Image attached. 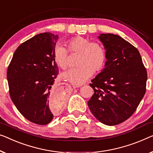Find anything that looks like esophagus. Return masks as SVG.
Here are the masks:
<instances>
[{
	"instance_id": "obj_1",
	"label": "esophagus",
	"mask_w": 153,
	"mask_h": 153,
	"mask_svg": "<svg viewBox=\"0 0 153 153\" xmlns=\"http://www.w3.org/2000/svg\"><path fill=\"white\" fill-rule=\"evenodd\" d=\"M74 88H76V87H74Z\"/></svg>"
}]
</instances>
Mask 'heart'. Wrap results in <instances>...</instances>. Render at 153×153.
<instances>
[{
  "label": "heart",
  "instance_id": "b5f03b06",
  "mask_svg": "<svg viewBox=\"0 0 153 153\" xmlns=\"http://www.w3.org/2000/svg\"><path fill=\"white\" fill-rule=\"evenodd\" d=\"M68 49L71 53L79 54L76 65L78 67L66 71L62 74L64 79L74 85L79 86L84 84L92 76L93 71L97 72L103 69L106 60L104 48L96 42L82 36H76L67 41ZM53 58L61 69L68 66V51L60 45H57L53 49Z\"/></svg>",
  "mask_w": 153,
  "mask_h": 153
}]
</instances>
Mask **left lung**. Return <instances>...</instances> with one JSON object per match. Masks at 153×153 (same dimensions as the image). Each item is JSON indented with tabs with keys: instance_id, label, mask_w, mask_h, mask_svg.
Masks as SVG:
<instances>
[{
	"instance_id": "obj_1",
	"label": "left lung",
	"mask_w": 153,
	"mask_h": 153,
	"mask_svg": "<svg viewBox=\"0 0 153 153\" xmlns=\"http://www.w3.org/2000/svg\"><path fill=\"white\" fill-rule=\"evenodd\" d=\"M106 50L104 69L91 80L94 94L88 106L95 117L108 126L131 117L144 96L146 69L137 48L118 35L98 36Z\"/></svg>"
}]
</instances>
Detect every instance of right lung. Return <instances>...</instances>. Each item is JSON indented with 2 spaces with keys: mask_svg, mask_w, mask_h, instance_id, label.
<instances>
[{
  "mask_svg": "<svg viewBox=\"0 0 153 153\" xmlns=\"http://www.w3.org/2000/svg\"><path fill=\"white\" fill-rule=\"evenodd\" d=\"M58 39V35L45 32L22 43L7 72L13 103L36 124H49L53 117L51 107L60 111L63 106V100L51 90L59 72L53 56Z\"/></svg>",
  "mask_w": 153,
  "mask_h": 153,
  "instance_id": "1",
  "label": "right lung"
}]
</instances>
